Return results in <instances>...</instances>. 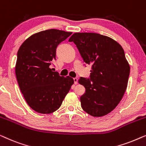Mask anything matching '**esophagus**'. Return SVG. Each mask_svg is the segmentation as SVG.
<instances>
[{"instance_id":"34e87169","label":"esophagus","mask_w":146,"mask_h":146,"mask_svg":"<svg viewBox=\"0 0 146 146\" xmlns=\"http://www.w3.org/2000/svg\"><path fill=\"white\" fill-rule=\"evenodd\" d=\"M74 84H78V78H74Z\"/></svg>"}]
</instances>
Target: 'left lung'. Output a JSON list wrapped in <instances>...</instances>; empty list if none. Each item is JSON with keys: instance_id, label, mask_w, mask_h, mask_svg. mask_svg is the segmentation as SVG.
<instances>
[{"instance_id": "1", "label": "left lung", "mask_w": 146, "mask_h": 146, "mask_svg": "<svg viewBox=\"0 0 146 146\" xmlns=\"http://www.w3.org/2000/svg\"><path fill=\"white\" fill-rule=\"evenodd\" d=\"M68 41L76 45L84 62L92 64L90 78L78 80L86 89L81 106L94 117L104 116L118 105L126 90L130 68L123 49L97 33H74Z\"/></svg>"}]
</instances>
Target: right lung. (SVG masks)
I'll list each match as a JSON object with an SVG mask.
<instances>
[{
    "label": "right lung",
    "instance_id": "add662e5",
    "mask_svg": "<svg viewBox=\"0 0 146 146\" xmlns=\"http://www.w3.org/2000/svg\"><path fill=\"white\" fill-rule=\"evenodd\" d=\"M72 33L56 29L32 35L17 52L15 73L23 96L32 109L40 113H52L60 107L74 84L70 76L52 71L56 48Z\"/></svg>",
    "mask_w": 146,
    "mask_h": 146
}]
</instances>
